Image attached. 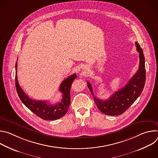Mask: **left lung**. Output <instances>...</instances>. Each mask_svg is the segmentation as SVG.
<instances>
[{"label":"left lung","mask_w":158,"mask_h":158,"mask_svg":"<svg viewBox=\"0 0 158 158\" xmlns=\"http://www.w3.org/2000/svg\"><path fill=\"white\" fill-rule=\"evenodd\" d=\"M136 50L139 52V69L127 84L112 94L107 100H101L94 95L91 84L87 81V86L94 98V102L102 113L109 116L122 114L141 95L146 82L145 59L143 49L136 42Z\"/></svg>","instance_id":"left-lung-1"}]
</instances>
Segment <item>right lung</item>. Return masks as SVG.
<instances>
[{"label": "right lung", "mask_w": 158, "mask_h": 158, "mask_svg": "<svg viewBox=\"0 0 158 158\" xmlns=\"http://www.w3.org/2000/svg\"><path fill=\"white\" fill-rule=\"evenodd\" d=\"M17 63L15 64V87L21 101L32 112L44 120H56L63 117L70 106V89L73 82L76 78V74L65 79L60 85L59 91L62 94L61 102L55 105L48 104L45 101H35L30 99L20 87L17 77Z\"/></svg>", "instance_id": "right-lung-1"}]
</instances>
